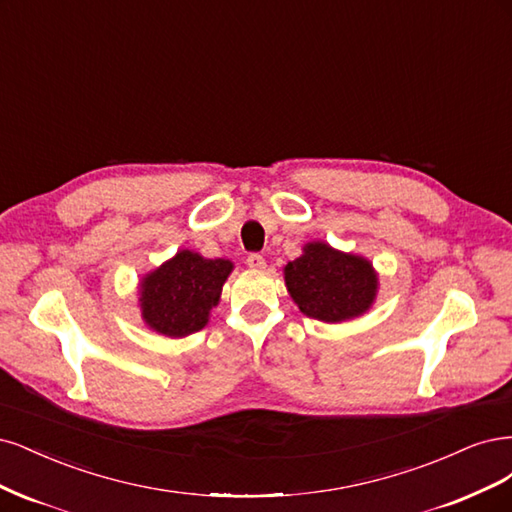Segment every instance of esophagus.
I'll list each match as a JSON object with an SVG mask.
<instances>
[{"instance_id": "esophagus-1", "label": "esophagus", "mask_w": 512, "mask_h": 512, "mask_svg": "<svg viewBox=\"0 0 512 512\" xmlns=\"http://www.w3.org/2000/svg\"><path fill=\"white\" fill-rule=\"evenodd\" d=\"M246 266H249L251 270H263L266 268V259H263V255H259V253H251L249 257H246Z\"/></svg>"}]
</instances>
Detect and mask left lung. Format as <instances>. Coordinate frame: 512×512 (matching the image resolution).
<instances>
[{
    "instance_id": "8db88e82",
    "label": "left lung",
    "mask_w": 512,
    "mask_h": 512,
    "mask_svg": "<svg viewBox=\"0 0 512 512\" xmlns=\"http://www.w3.org/2000/svg\"><path fill=\"white\" fill-rule=\"evenodd\" d=\"M285 283L306 317L338 323L364 315L376 295V274L364 257L334 251L323 242L285 266Z\"/></svg>"
}]
</instances>
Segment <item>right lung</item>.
<instances>
[{
  "label": "right lung",
  "instance_id": "right-lung-1",
  "mask_svg": "<svg viewBox=\"0 0 512 512\" xmlns=\"http://www.w3.org/2000/svg\"><path fill=\"white\" fill-rule=\"evenodd\" d=\"M232 268V261L227 259H204L197 253L180 251L142 280L144 321L170 338L200 332L208 323L212 306L219 304Z\"/></svg>",
  "mask_w": 512,
  "mask_h": 512
}]
</instances>
